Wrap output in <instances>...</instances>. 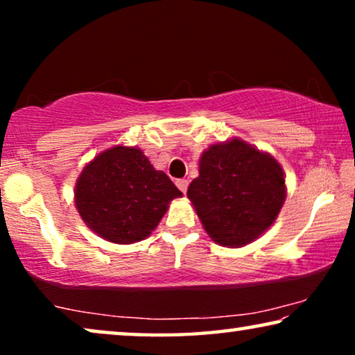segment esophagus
Returning <instances> with one entry per match:
<instances>
[{"label":"esophagus","instance_id":"obj_1","mask_svg":"<svg viewBox=\"0 0 355 355\" xmlns=\"http://www.w3.org/2000/svg\"><path fill=\"white\" fill-rule=\"evenodd\" d=\"M176 186H178V189L182 193H186L187 192V187H189V181H187V179H178Z\"/></svg>","mask_w":355,"mask_h":355}]
</instances>
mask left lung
Returning a JSON list of instances; mask_svg holds the SVG:
<instances>
[{"mask_svg": "<svg viewBox=\"0 0 355 355\" xmlns=\"http://www.w3.org/2000/svg\"><path fill=\"white\" fill-rule=\"evenodd\" d=\"M187 189L208 236L242 247L273 225L286 198L279 163L239 139L211 145Z\"/></svg>", "mask_w": 355, "mask_h": 355, "instance_id": "obj_1", "label": "left lung"}]
</instances>
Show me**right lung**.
Returning <instances> with one entry per match:
<instances>
[{
	"label": "right lung",
	"instance_id": "right-lung-1",
	"mask_svg": "<svg viewBox=\"0 0 355 355\" xmlns=\"http://www.w3.org/2000/svg\"><path fill=\"white\" fill-rule=\"evenodd\" d=\"M142 150L114 147L84 168L76 184V207L85 225L114 244L142 241L157 227L168 203L181 197Z\"/></svg>",
	"mask_w": 355,
	"mask_h": 355
}]
</instances>
